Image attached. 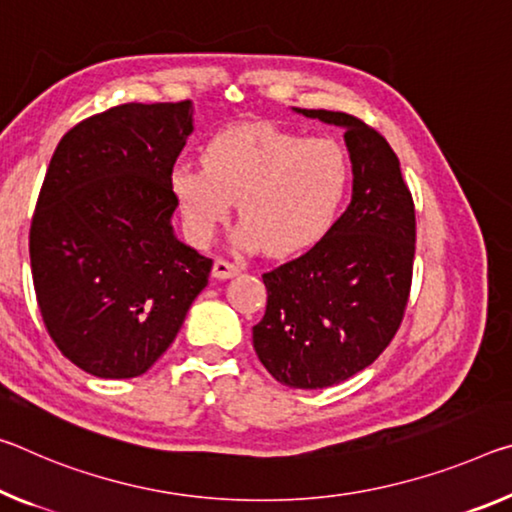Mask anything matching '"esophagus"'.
Listing matches in <instances>:
<instances>
[{
    "label": "esophagus",
    "instance_id": "1",
    "mask_svg": "<svg viewBox=\"0 0 512 512\" xmlns=\"http://www.w3.org/2000/svg\"><path fill=\"white\" fill-rule=\"evenodd\" d=\"M237 273H239V266L234 262H227V259H216L214 262V278H218V280L234 278Z\"/></svg>",
    "mask_w": 512,
    "mask_h": 512
}]
</instances>
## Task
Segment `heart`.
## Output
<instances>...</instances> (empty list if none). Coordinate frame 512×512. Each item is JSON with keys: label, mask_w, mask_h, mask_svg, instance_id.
<instances>
[{"label": "heart", "mask_w": 512, "mask_h": 512, "mask_svg": "<svg viewBox=\"0 0 512 512\" xmlns=\"http://www.w3.org/2000/svg\"><path fill=\"white\" fill-rule=\"evenodd\" d=\"M348 184L351 164L337 141L269 123L223 129L207 141L202 166L184 161L170 173L193 239H212L237 200L241 239L273 257L303 253L326 237Z\"/></svg>", "instance_id": "1"}]
</instances>
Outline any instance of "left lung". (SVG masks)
<instances>
[{"label":"left lung","instance_id":"obj_1","mask_svg":"<svg viewBox=\"0 0 512 512\" xmlns=\"http://www.w3.org/2000/svg\"><path fill=\"white\" fill-rule=\"evenodd\" d=\"M298 111L346 129L353 198L326 237L262 275L266 312L253 346L282 385L323 389L367 369L401 328L417 221L399 157L376 129L351 113Z\"/></svg>","mask_w":512,"mask_h":512}]
</instances>
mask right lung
I'll return each instance as SVG.
<instances>
[{
	"instance_id": "right-lung-1",
	"label": "right lung",
	"mask_w": 512,
	"mask_h": 512,
	"mask_svg": "<svg viewBox=\"0 0 512 512\" xmlns=\"http://www.w3.org/2000/svg\"><path fill=\"white\" fill-rule=\"evenodd\" d=\"M191 102H129L56 145L29 227L38 310L56 348L97 378L148 371L207 287L214 262L177 241L170 173Z\"/></svg>"
}]
</instances>
